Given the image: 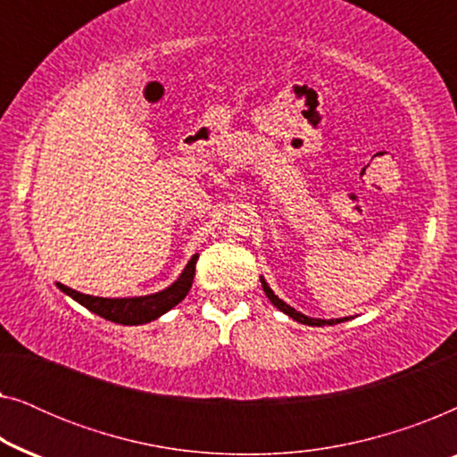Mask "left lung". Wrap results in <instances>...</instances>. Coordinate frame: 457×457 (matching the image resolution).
Wrapping results in <instances>:
<instances>
[{
    "mask_svg": "<svg viewBox=\"0 0 457 457\" xmlns=\"http://www.w3.org/2000/svg\"><path fill=\"white\" fill-rule=\"evenodd\" d=\"M260 283H262V289H264V293H266V297L270 299V302H272L274 305H277V308H278L280 312H285L287 316L293 318V320H297V322H302V324H308V327H324V324H328V327H333V324H339V322L349 320V318H330V320H322V318H310V316H305V314H302V312H297L295 308H291L289 303H285L283 299H278V295H274V291L270 289V287H268L264 277H260Z\"/></svg>",
    "mask_w": 457,
    "mask_h": 457,
    "instance_id": "left-lung-1",
    "label": "left lung"
}]
</instances>
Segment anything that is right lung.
<instances>
[{
	"mask_svg": "<svg viewBox=\"0 0 457 457\" xmlns=\"http://www.w3.org/2000/svg\"><path fill=\"white\" fill-rule=\"evenodd\" d=\"M199 253L187 262L185 270L180 272V277L174 280L170 287L162 289L152 295H139V297H96V295H85L71 289V287L55 283L62 293H66L68 297H72L74 302L85 305L87 310L93 314L105 318V320L116 322V324H147L166 314L168 310H172L174 305L183 302L193 285V277H195V264H197Z\"/></svg>",
	"mask_w": 457,
	"mask_h": 457,
	"instance_id": "obj_1",
	"label": "right lung"
}]
</instances>
